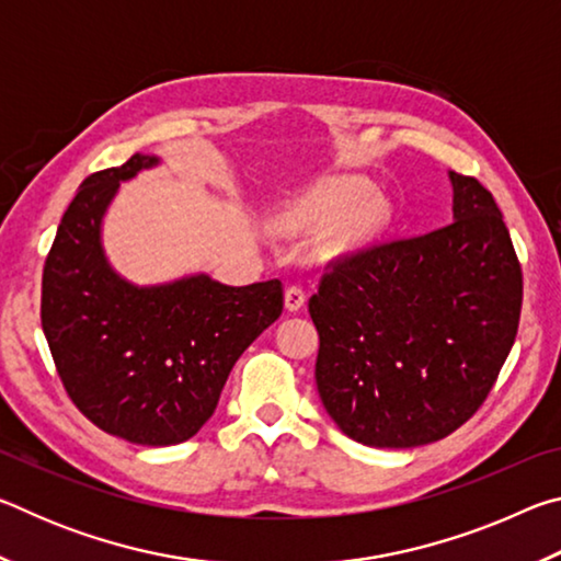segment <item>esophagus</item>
I'll return each instance as SVG.
<instances>
[{
	"mask_svg": "<svg viewBox=\"0 0 561 561\" xmlns=\"http://www.w3.org/2000/svg\"><path fill=\"white\" fill-rule=\"evenodd\" d=\"M304 301H307V291H304L299 284H291V287L284 291V304H287L289 311H299L304 307Z\"/></svg>",
	"mask_w": 561,
	"mask_h": 561,
	"instance_id": "obj_1",
	"label": "esophagus"
}]
</instances>
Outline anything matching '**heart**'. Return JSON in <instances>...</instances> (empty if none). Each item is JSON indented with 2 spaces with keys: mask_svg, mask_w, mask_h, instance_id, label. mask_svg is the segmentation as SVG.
I'll return each instance as SVG.
<instances>
[{
  "mask_svg": "<svg viewBox=\"0 0 561 561\" xmlns=\"http://www.w3.org/2000/svg\"><path fill=\"white\" fill-rule=\"evenodd\" d=\"M371 193L364 180L356 178H336L329 180L321 187H317L309 197H304L301 203L289 207V213L284 215V225L287 227H317L329 225L339 220L341 215L357 205L354 211L344 217L334 230V244L341 250L348 247L366 244L368 240L383 230V225L391 217V207L383 197L371 195L364 202L363 197Z\"/></svg>",
  "mask_w": 561,
  "mask_h": 561,
  "instance_id": "obj_1",
  "label": "heart"
}]
</instances>
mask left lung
Returning <instances> with one entry per match:
<instances>
[{
  "label": "left lung",
  "instance_id": "8db88e82",
  "mask_svg": "<svg viewBox=\"0 0 561 561\" xmlns=\"http://www.w3.org/2000/svg\"><path fill=\"white\" fill-rule=\"evenodd\" d=\"M453 222L327 264L317 388L356 443L417 448L470 421L515 344L522 267L488 187L450 173Z\"/></svg>",
  "mask_w": 561,
  "mask_h": 561
}]
</instances>
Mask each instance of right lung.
<instances>
[{
	"label": "right lung",
	"instance_id": "right-lung-1",
	"mask_svg": "<svg viewBox=\"0 0 561 561\" xmlns=\"http://www.w3.org/2000/svg\"><path fill=\"white\" fill-rule=\"evenodd\" d=\"M136 153L83 180L42 277V329L73 405L108 435L175 445L203 428L234 360L279 319V279L227 287L197 274L133 287L108 267L101 220L121 180L156 165Z\"/></svg>",
	"mask_w": 561,
	"mask_h": 561
}]
</instances>
